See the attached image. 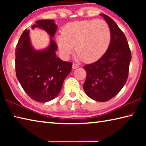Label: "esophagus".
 <instances>
[{
    "label": "esophagus",
    "mask_w": 146,
    "mask_h": 146,
    "mask_svg": "<svg viewBox=\"0 0 146 146\" xmlns=\"http://www.w3.org/2000/svg\"><path fill=\"white\" fill-rule=\"evenodd\" d=\"M78 64H73V65H72V68L73 69V70H75V69H76V68H78Z\"/></svg>",
    "instance_id": "34e87169"
}]
</instances>
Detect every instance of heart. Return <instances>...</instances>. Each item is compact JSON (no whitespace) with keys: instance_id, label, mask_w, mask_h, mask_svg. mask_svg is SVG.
I'll list each match as a JSON object with an SVG mask.
<instances>
[{"instance_id":"b5f03b06","label":"heart","mask_w":146,"mask_h":146,"mask_svg":"<svg viewBox=\"0 0 146 146\" xmlns=\"http://www.w3.org/2000/svg\"><path fill=\"white\" fill-rule=\"evenodd\" d=\"M111 30L103 20H88L70 23L64 26L56 43L64 57L75 50L77 58L93 62L104 55L110 45Z\"/></svg>"}]
</instances>
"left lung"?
<instances>
[{
	"label": "left lung",
	"instance_id": "obj_1",
	"mask_svg": "<svg viewBox=\"0 0 146 146\" xmlns=\"http://www.w3.org/2000/svg\"><path fill=\"white\" fill-rule=\"evenodd\" d=\"M111 30L110 45L102 57L84 66L87 75L83 85L89 97L106 102L119 93L126 82L131 53L124 33L112 19L100 14Z\"/></svg>",
	"mask_w": 146,
	"mask_h": 146
}]
</instances>
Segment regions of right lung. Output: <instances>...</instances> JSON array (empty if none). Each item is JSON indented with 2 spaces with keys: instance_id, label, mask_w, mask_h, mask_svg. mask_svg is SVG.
<instances>
[{
  "instance_id": "right-lung-1",
  "label": "right lung",
  "mask_w": 146,
  "mask_h": 146,
  "mask_svg": "<svg viewBox=\"0 0 146 146\" xmlns=\"http://www.w3.org/2000/svg\"><path fill=\"white\" fill-rule=\"evenodd\" d=\"M45 30L50 36L46 48L36 50L32 46L29 31H24L15 49V71L20 84L32 99L47 102L55 98L70 73L72 63L62 60L56 55L57 45L53 40L57 26L53 20H39L32 29Z\"/></svg>"
}]
</instances>
